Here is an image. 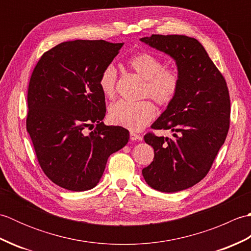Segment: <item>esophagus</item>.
I'll use <instances>...</instances> for the list:
<instances>
[{
    "label": "esophagus",
    "mask_w": 251,
    "mask_h": 251,
    "mask_svg": "<svg viewBox=\"0 0 251 251\" xmlns=\"http://www.w3.org/2000/svg\"><path fill=\"white\" fill-rule=\"evenodd\" d=\"M130 140L131 141H137V140H142V137L140 135L136 134L134 131H130Z\"/></svg>",
    "instance_id": "1"
}]
</instances>
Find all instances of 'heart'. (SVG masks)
I'll use <instances>...</instances> for the list:
<instances>
[{
	"mask_svg": "<svg viewBox=\"0 0 251 251\" xmlns=\"http://www.w3.org/2000/svg\"><path fill=\"white\" fill-rule=\"evenodd\" d=\"M127 65L145 79L142 97H151L159 106H167L175 100L180 88V74L176 69L164 67L161 58L146 51L132 55ZM116 81L115 67H104L99 76V86L106 98L115 96ZM155 115L156 108L150 100L137 102L120 100L109 108L111 122L131 130H141Z\"/></svg>",
	"mask_w": 251,
	"mask_h": 251,
	"instance_id": "b5f03b06",
	"label": "heart"
}]
</instances>
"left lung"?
Masks as SVG:
<instances>
[{
    "label": "left lung",
    "mask_w": 251,
    "mask_h": 251,
    "mask_svg": "<svg viewBox=\"0 0 251 251\" xmlns=\"http://www.w3.org/2000/svg\"><path fill=\"white\" fill-rule=\"evenodd\" d=\"M153 49L173 57L180 74L175 100L153 123L173 138L148 132L154 158L142 169L146 182L165 193L191 188L206 177L230 128L231 100L226 78L196 39L152 34L142 37Z\"/></svg>",
    "instance_id": "obj_1"
}]
</instances>
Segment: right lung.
I'll list each match as a JSON object with an SVG mask.
<instances>
[{
	"mask_svg": "<svg viewBox=\"0 0 251 251\" xmlns=\"http://www.w3.org/2000/svg\"><path fill=\"white\" fill-rule=\"evenodd\" d=\"M124 43L103 40L63 42L44 52L31 74L26 131L44 174L63 189H93L112 153L126 146L129 132L106 126L99 76ZM96 124L94 131L86 126Z\"/></svg>",
	"mask_w": 251,
	"mask_h": 251,
	"instance_id": "1",
	"label": "right lung"
}]
</instances>
